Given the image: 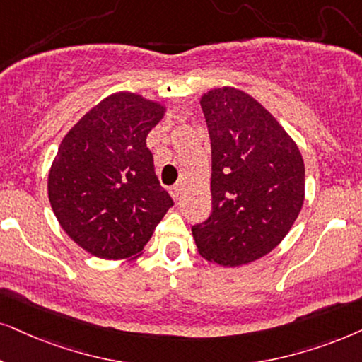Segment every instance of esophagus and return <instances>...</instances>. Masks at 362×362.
Wrapping results in <instances>:
<instances>
[{
  "label": "esophagus",
  "instance_id": "34e87169",
  "mask_svg": "<svg viewBox=\"0 0 362 362\" xmlns=\"http://www.w3.org/2000/svg\"><path fill=\"white\" fill-rule=\"evenodd\" d=\"M170 194H172V197H173V199H175V200L180 199V195H182V184H175V185H173L172 189H170Z\"/></svg>",
  "mask_w": 362,
  "mask_h": 362
}]
</instances>
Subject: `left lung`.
Segmentation results:
<instances>
[{
    "label": "left lung",
    "mask_w": 362,
    "mask_h": 362,
    "mask_svg": "<svg viewBox=\"0 0 362 362\" xmlns=\"http://www.w3.org/2000/svg\"><path fill=\"white\" fill-rule=\"evenodd\" d=\"M212 147V214L192 227L199 254L237 267L281 244L304 204V160L271 113L223 86L200 100Z\"/></svg>",
    "instance_id": "8db88e82"
}]
</instances>
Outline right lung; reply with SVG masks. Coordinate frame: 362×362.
<instances>
[{"label": "right lung", "mask_w": 362, "mask_h": 362, "mask_svg": "<svg viewBox=\"0 0 362 362\" xmlns=\"http://www.w3.org/2000/svg\"><path fill=\"white\" fill-rule=\"evenodd\" d=\"M163 113L162 105L120 91L91 108L59 144L49 204L63 230L91 255H140L173 205L147 147Z\"/></svg>", "instance_id": "add662e5"}]
</instances>
